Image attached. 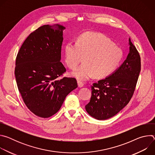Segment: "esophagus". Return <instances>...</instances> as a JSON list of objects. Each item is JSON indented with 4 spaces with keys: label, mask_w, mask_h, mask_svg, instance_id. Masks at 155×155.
Returning a JSON list of instances; mask_svg holds the SVG:
<instances>
[{
    "label": "esophagus",
    "mask_w": 155,
    "mask_h": 155,
    "mask_svg": "<svg viewBox=\"0 0 155 155\" xmlns=\"http://www.w3.org/2000/svg\"><path fill=\"white\" fill-rule=\"evenodd\" d=\"M83 85H84V84H83V82H81V81H78V86L79 87H83Z\"/></svg>",
    "instance_id": "34e87169"
}]
</instances>
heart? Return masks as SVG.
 I'll use <instances>...</instances> for the list:
<instances>
[{
    "label": "heart",
    "instance_id": "obj_1",
    "mask_svg": "<svg viewBox=\"0 0 155 155\" xmlns=\"http://www.w3.org/2000/svg\"><path fill=\"white\" fill-rule=\"evenodd\" d=\"M65 62L75 70L84 57V64L72 73L80 81H87L96 76L104 78L112 74L121 62L123 53L104 35L87 33L80 36L77 41L70 40L64 48Z\"/></svg>",
    "mask_w": 155,
    "mask_h": 155
}]
</instances>
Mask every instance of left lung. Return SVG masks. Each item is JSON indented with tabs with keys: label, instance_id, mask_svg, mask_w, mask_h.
<instances>
[{
	"label": "left lung",
	"instance_id": "8db88e82",
	"mask_svg": "<svg viewBox=\"0 0 155 155\" xmlns=\"http://www.w3.org/2000/svg\"><path fill=\"white\" fill-rule=\"evenodd\" d=\"M129 45V53L120 68L91 86V100L85 108L97 120H104L115 116L134 94L141 70V59L130 38Z\"/></svg>",
	"mask_w": 155,
	"mask_h": 155
}]
</instances>
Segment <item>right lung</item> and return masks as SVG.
<instances>
[{"mask_svg":"<svg viewBox=\"0 0 155 155\" xmlns=\"http://www.w3.org/2000/svg\"><path fill=\"white\" fill-rule=\"evenodd\" d=\"M54 26L43 25L29 34L17 54L15 69L25 104L34 115L44 118L57 113L65 97L78 87L75 78L59 79L66 72L60 61L65 28Z\"/></svg>","mask_w":155,"mask_h":155,"instance_id":"add662e5","label":"right lung"}]
</instances>
